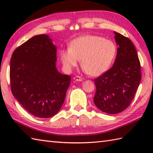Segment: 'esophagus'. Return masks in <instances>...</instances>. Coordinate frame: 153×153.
<instances>
[{
	"mask_svg": "<svg viewBox=\"0 0 153 153\" xmlns=\"http://www.w3.org/2000/svg\"><path fill=\"white\" fill-rule=\"evenodd\" d=\"M74 79L75 82H82V81L83 80L82 77H81L80 76H75L74 77Z\"/></svg>",
	"mask_w": 153,
	"mask_h": 153,
	"instance_id": "34e87169",
	"label": "esophagus"
}]
</instances>
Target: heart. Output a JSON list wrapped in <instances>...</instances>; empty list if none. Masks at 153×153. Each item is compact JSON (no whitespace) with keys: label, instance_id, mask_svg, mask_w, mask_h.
I'll use <instances>...</instances> for the list:
<instances>
[{"label":"heart","instance_id":"1","mask_svg":"<svg viewBox=\"0 0 153 153\" xmlns=\"http://www.w3.org/2000/svg\"><path fill=\"white\" fill-rule=\"evenodd\" d=\"M115 43L102 37L94 35L81 36L71 42L68 50L60 52L64 67L71 70L79 60L86 72L91 76H99L109 69L116 54Z\"/></svg>","mask_w":153,"mask_h":153}]
</instances>
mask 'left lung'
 I'll use <instances>...</instances> for the list:
<instances>
[{"label":"left lung","instance_id":"8db88e82","mask_svg":"<svg viewBox=\"0 0 153 153\" xmlns=\"http://www.w3.org/2000/svg\"><path fill=\"white\" fill-rule=\"evenodd\" d=\"M118 45L113 66L94 79L96 93L93 101L101 111L115 114L126 110L134 99L141 79L137 51L128 37L114 32Z\"/></svg>","mask_w":153,"mask_h":153}]
</instances>
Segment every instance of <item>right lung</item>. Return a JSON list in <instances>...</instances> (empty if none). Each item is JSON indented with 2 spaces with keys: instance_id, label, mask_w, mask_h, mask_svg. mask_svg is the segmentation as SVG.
Instances as JSON below:
<instances>
[{
  "instance_id": "obj_1",
  "label": "right lung",
  "mask_w": 153,
  "mask_h": 153,
  "mask_svg": "<svg viewBox=\"0 0 153 153\" xmlns=\"http://www.w3.org/2000/svg\"><path fill=\"white\" fill-rule=\"evenodd\" d=\"M56 60V47L45 34L31 37L12 55V93L28 112L38 118L56 114L70 86V76L57 70Z\"/></svg>"
}]
</instances>
